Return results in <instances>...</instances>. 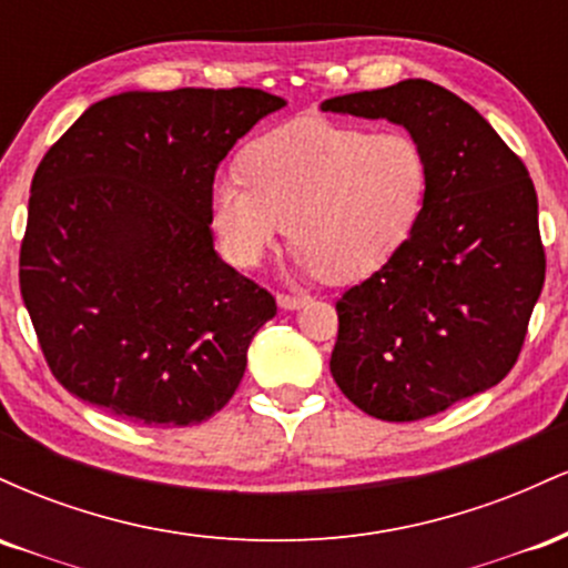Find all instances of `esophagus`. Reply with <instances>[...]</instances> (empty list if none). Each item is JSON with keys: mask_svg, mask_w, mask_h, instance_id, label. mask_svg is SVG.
Instances as JSON below:
<instances>
[{"mask_svg": "<svg viewBox=\"0 0 568 568\" xmlns=\"http://www.w3.org/2000/svg\"><path fill=\"white\" fill-rule=\"evenodd\" d=\"M310 302V296H291V293H280L277 306L280 310H302V306Z\"/></svg>", "mask_w": 568, "mask_h": 568, "instance_id": "1", "label": "esophagus"}]
</instances>
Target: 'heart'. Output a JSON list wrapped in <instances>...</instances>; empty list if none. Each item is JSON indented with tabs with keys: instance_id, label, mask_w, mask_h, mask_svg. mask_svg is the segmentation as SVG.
Segmentation results:
<instances>
[{
	"instance_id": "obj_1",
	"label": "heart",
	"mask_w": 568,
	"mask_h": 568,
	"mask_svg": "<svg viewBox=\"0 0 568 568\" xmlns=\"http://www.w3.org/2000/svg\"><path fill=\"white\" fill-rule=\"evenodd\" d=\"M245 171L219 173L211 189L226 256L256 266L291 232L298 270L331 280L382 270L416 230L429 192L425 146L400 128L298 120L253 143Z\"/></svg>"
}]
</instances>
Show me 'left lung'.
<instances>
[{
    "instance_id": "obj_1",
    "label": "left lung",
    "mask_w": 568,
    "mask_h": 568,
    "mask_svg": "<svg viewBox=\"0 0 568 568\" xmlns=\"http://www.w3.org/2000/svg\"><path fill=\"white\" fill-rule=\"evenodd\" d=\"M321 112L400 125L429 160L416 230L336 302L338 389L384 422L425 419L491 389L518 361L545 283L526 165L470 103L427 80L328 98Z\"/></svg>"
}]
</instances>
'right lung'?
Returning <instances> with one entry per match:
<instances>
[{
    "instance_id": "right-lung-1",
    "label": "right lung",
    "mask_w": 568,
    "mask_h": 568,
    "mask_svg": "<svg viewBox=\"0 0 568 568\" xmlns=\"http://www.w3.org/2000/svg\"><path fill=\"white\" fill-rule=\"evenodd\" d=\"M285 106L264 90H128L39 162L21 296L55 379L135 425L230 403L275 298L213 245L211 189L237 139Z\"/></svg>"
}]
</instances>
